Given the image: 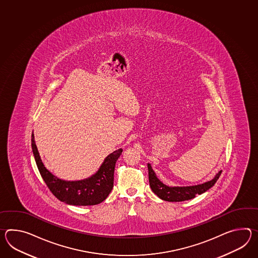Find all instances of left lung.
I'll list each match as a JSON object with an SVG mask.
<instances>
[{"label":"left lung","mask_w":258,"mask_h":258,"mask_svg":"<svg viewBox=\"0 0 258 258\" xmlns=\"http://www.w3.org/2000/svg\"><path fill=\"white\" fill-rule=\"evenodd\" d=\"M148 171H149L150 187L160 199L167 202H182V201L190 200L195 198L196 195H202L206 190L212 188L217 182L219 176L221 175L222 170L218 172L210 181L205 183L195 185V186H183V187H170L163 183L159 178H157L155 172L152 168L151 164H148Z\"/></svg>","instance_id":"1"}]
</instances>
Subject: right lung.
Returning <instances> with one entry per match:
<instances>
[{
  "mask_svg": "<svg viewBox=\"0 0 258 258\" xmlns=\"http://www.w3.org/2000/svg\"><path fill=\"white\" fill-rule=\"evenodd\" d=\"M31 146L36 164L46 185L58 200L67 205L95 206L105 200L113 189L115 163L123 149L116 150L106 156L98 171L92 177L83 180L67 181L52 175L43 165L33 133L31 135Z\"/></svg>",
  "mask_w": 258,
  "mask_h": 258,
  "instance_id": "right-lung-1",
  "label": "right lung"
}]
</instances>
